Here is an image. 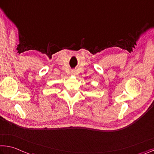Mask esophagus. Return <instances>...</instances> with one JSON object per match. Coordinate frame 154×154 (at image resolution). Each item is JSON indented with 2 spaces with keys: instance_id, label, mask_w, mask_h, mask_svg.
<instances>
[{
  "instance_id": "esophagus-1",
  "label": "esophagus",
  "mask_w": 154,
  "mask_h": 154,
  "mask_svg": "<svg viewBox=\"0 0 154 154\" xmlns=\"http://www.w3.org/2000/svg\"><path fill=\"white\" fill-rule=\"evenodd\" d=\"M70 74H71L72 75H75V71H72L71 73H70Z\"/></svg>"
}]
</instances>
